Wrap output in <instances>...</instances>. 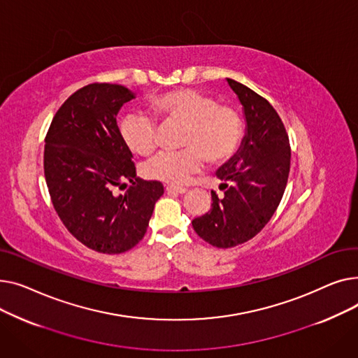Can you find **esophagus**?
Returning a JSON list of instances; mask_svg holds the SVG:
<instances>
[{"label": "esophagus", "instance_id": "34e87169", "mask_svg": "<svg viewBox=\"0 0 358 358\" xmlns=\"http://www.w3.org/2000/svg\"><path fill=\"white\" fill-rule=\"evenodd\" d=\"M168 193H176V194H184L187 190L182 189V187H176V185H166L165 189Z\"/></svg>", "mask_w": 358, "mask_h": 358}]
</instances>
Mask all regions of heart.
Instances as JSON below:
<instances>
[{
	"mask_svg": "<svg viewBox=\"0 0 358 358\" xmlns=\"http://www.w3.org/2000/svg\"><path fill=\"white\" fill-rule=\"evenodd\" d=\"M164 122L184 124L180 150H165L149 159L146 177L169 184H185L203 168L208 157L212 162L228 159L242 138V120L236 110L217 104L216 99L197 90H178L162 94L150 103ZM120 135L131 152L149 155L158 143V129L152 117L129 113L120 123Z\"/></svg>",
	"mask_w": 358,
	"mask_h": 358,
	"instance_id": "1",
	"label": "heart"
}]
</instances>
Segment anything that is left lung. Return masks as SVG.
<instances>
[{
  "instance_id": "left-lung-1",
  "label": "left lung",
  "mask_w": 358,
  "mask_h": 358,
  "mask_svg": "<svg viewBox=\"0 0 358 358\" xmlns=\"http://www.w3.org/2000/svg\"><path fill=\"white\" fill-rule=\"evenodd\" d=\"M242 104L245 136L234 157L216 171L223 197L212 192V209L192 223L217 248H232L266 227L283 197L290 171V145L283 122L255 91L227 78Z\"/></svg>"
}]
</instances>
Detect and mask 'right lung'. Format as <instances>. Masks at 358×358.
<instances>
[{"label": "right lung", "mask_w": 358, "mask_h": 358, "mask_svg": "<svg viewBox=\"0 0 358 358\" xmlns=\"http://www.w3.org/2000/svg\"><path fill=\"white\" fill-rule=\"evenodd\" d=\"M134 99L119 84L85 85L61 106L45 139V177L56 213L81 243L103 254L134 248L164 194L159 181L136 177L116 122ZM123 179L132 185L115 195Z\"/></svg>", "instance_id": "right-lung-1"}]
</instances>
